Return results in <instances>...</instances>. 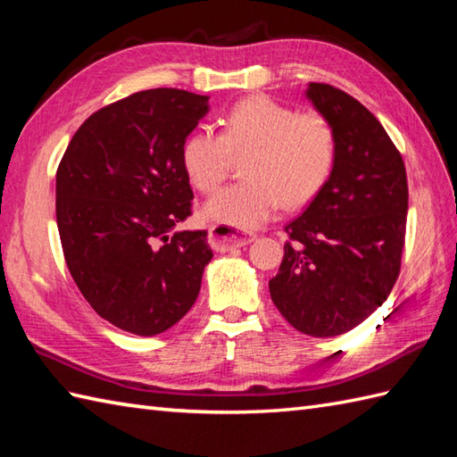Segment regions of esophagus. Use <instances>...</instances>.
Instances as JSON below:
<instances>
[{
    "label": "esophagus",
    "mask_w": 457,
    "mask_h": 457,
    "mask_svg": "<svg viewBox=\"0 0 457 457\" xmlns=\"http://www.w3.org/2000/svg\"><path fill=\"white\" fill-rule=\"evenodd\" d=\"M208 239H210V245L213 251H220V253H223V251L244 247V245L251 244L255 237L241 236L236 229L226 228V226H212L208 231Z\"/></svg>",
    "instance_id": "obj_1"
}]
</instances>
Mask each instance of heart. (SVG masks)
<instances>
[{
	"mask_svg": "<svg viewBox=\"0 0 457 457\" xmlns=\"http://www.w3.org/2000/svg\"><path fill=\"white\" fill-rule=\"evenodd\" d=\"M247 179L220 190L204 216L231 229H255L283 204L304 206L332 179L337 131L320 112H298L269 96L237 102L221 131L198 128L182 145V167L200 192L220 188L236 157Z\"/></svg>",
	"mask_w": 457,
	"mask_h": 457,
	"instance_id": "1",
	"label": "heart"
}]
</instances>
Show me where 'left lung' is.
Returning a JSON list of instances; mask_svg holds the SVG:
<instances>
[{
    "label": "left lung",
    "instance_id": "8db88e82",
    "mask_svg": "<svg viewBox=\"0 0 457 457\" xmlns=\"http://www.w3.org/2000/svg\"><path fill=\"white\" fill-rule=\"evenodd\" d=\"M314 108L337 131L332 179L285 231L269 293L298 332L345 334L381 306L399 278L409 210L404 161L375 115L336 86L312 82Z\"/></svg>",
    "mask_w": 457,
    "mask_h": 457
}]
</instances>
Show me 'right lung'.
I'll return each mask as SVG.
<instances>
[{
    "label": "right lung",
    "mask_w": 457,
    "mask_h": 457,
    "mask_svg": "<svg viewBox=\"0 0 457 457\" xmlns=\"http://www.w3.org/2000/svg\"><path fill=\"white\" fill-rule=\"evenodd\" d=\"M206 112L208 96L135 92L94 112L56 169L68 270L96 312L135 336L177 324L213 257L208 231L172 234L192 216L182 145Z\"/></svg>",
    "instance_id": "add662e5"
}]
</instances>
